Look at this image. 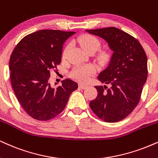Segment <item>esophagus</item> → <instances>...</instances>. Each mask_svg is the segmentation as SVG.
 I'll use <instances>...</instances> for the list:
<instances>
[{"label":"esophagus","mask_w":158,"mask_h":158,"mask_svg":"<svg viewBox=\"0 0 158 158\" xmlns=\"http://www.w3.org/2000/svg\"><path fill=\"white\" fill-rule=\"evenodd\" d=\"M87 87H88V86H87V85L82 84V83H80V84H79V87L80 89H86Z\"/></svg>","instance_id":"obj_1"}]
</instances>
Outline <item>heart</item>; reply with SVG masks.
Returning <instances> with one entry per match:
<instances>
[{
    "instance_id": "obj_1",
    "label": "heart",
    "mask_w": 158,
    "mask_h": 158,
    "mask_svg": "<svg viewBox=\"0 0 158 158\" xmlns=\"http://www.w3.org/2000/svg\"><path fill=\"white\" fill-rule=\"evenodd\" d=\"M77 42L87 53H94L101 46L100 40L98 37L91 35H81L80 37H78ZM70 48H71V45H66L65 48L62 51V58L65 59L67 57ZM94 72L95 70L92 66H77V67L73 68V71H71V75L72 77L77 79V80L80 81H86L94 73Z\"/></svg>"
}]
</instances>
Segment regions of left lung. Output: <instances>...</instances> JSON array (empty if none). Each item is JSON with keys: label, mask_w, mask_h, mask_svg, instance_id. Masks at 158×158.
<instances>
[{"label": "left lung", "mask_w": 158, "mask_h": 158, "mask_svg": "<svg viewBox=\"0 0 158 158\" xmlns=\"http://www.w3.org/2000/svg\"><path fill=\"white\" fill-rule=\"evenodd\" d=\"M108 43L113 51L108 67L98 75L107 86H96L98 95L90 102L93 112L105 122L128 116L139 103L148 76L147 56L139 41L115 27L87 30Z\"/></svg>", "instance_id": "1"}]
</instances>
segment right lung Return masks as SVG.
Wrapping results in <instances>:
<instances>
[{"instance_id": "add662e5", "label": "right lung", "mask_w": 158, "mask_h": 158, "mask_svg": "<svg viewBox=\"0 0 158 158\" xmlns=\"http://www.w3.org/2000/svg\"><path fill=\"white\" fill-rule=\"evenodd\" d=\"M74 33L40 30L23 38L11 54L15 94L26 113L36 120L48 121L62 113L70 95L77 89V83L70 79L56 89L49 83L51 72H56L61 62L62 45Z\"/></svg>"}]
</instances>
